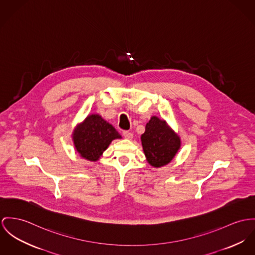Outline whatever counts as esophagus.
<instances>
[{
  "mask_svg": "<svg viewBox=\"0 0 255 255\" xmlns=\"http://www.w3.org/2000/svg\"><path fill=\"white\" fill-rule=\"evenodd\" d=\"M123 137H125V138H127V139H132V137H133V134H132L131 132L124 131V132H123Z\"/></svg>",
  "mask_w": 255,
  "mask_h": 255,
  "instance_id": "obj_1",
  "label": "esophagus"
}]
</instances>
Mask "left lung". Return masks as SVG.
<instances>
[{
  "mask_svg": "<svg viewBox=\"0 0 255 255\" xmlns=\"http://www.w3.org/2000/svg\"><path fill=\"white\" fill-rule=\"evenodd\" d=\"M142 150L149 165L160 168L168 165L178 152L181 140L166 120L151 117L140 136Z\"/></svg>",
  "mask_w": 255,
  "mask_h": 255,
  "instance_id": "left-lung-1",
  "label": "left lung"
}]
</instances>
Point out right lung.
<instances>
[{
	"mask_svg": "<svg viewBox=\"0 0 255 255\" xmlns=\"http://www.w3.org/2000/svg\"><path fill=\"white\" fill-rule=\"evenodd\" d=\"M72 137L80 157L96 162L111 142L121 138V136L112 124L97 114H93L76 126Z\"/></svg>",
	"mask_w": 255,
	"mask_h": 255,
	"instance_id": "obj_1",
	"label": "right lung"
}]
</instances>
